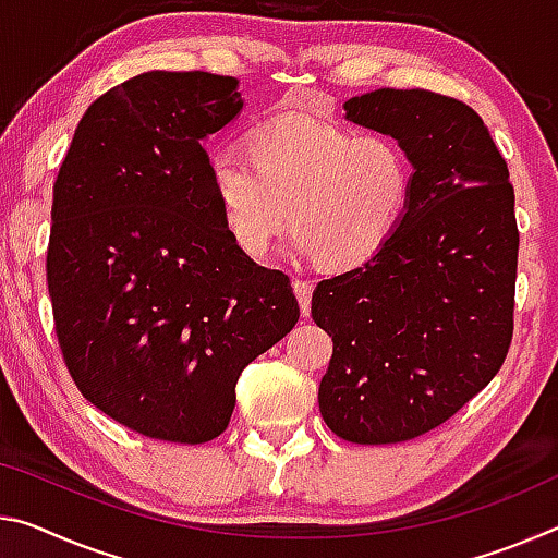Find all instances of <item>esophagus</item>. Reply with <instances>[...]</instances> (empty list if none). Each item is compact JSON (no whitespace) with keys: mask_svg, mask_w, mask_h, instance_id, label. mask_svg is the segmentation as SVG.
I'll return each mask as SVG.
<instances>
[{"mask_svg":"<svg viewBox=\"0 0 558 558\" xmlns=\"http://www.w3.org/2000/svg\"><path fill=\"white\" fill-rule=\"evenodd\" d=\"M293 290L298 295V303H300V313L303 317L311 315V298H313V280H305V278H293Z\"/></svg>","mask_w":558,"mask_h":558,"instance_id":"obj_1","label":"esophagus"}]
</instances>
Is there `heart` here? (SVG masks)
Returning <instances> with one entry per match:
<instances>
[{"instance_id":"obj_1","label":"heart","mask_w":558,"mask_h":558,"mask_svg":"<svg viewBox=\"0 0 558 558\" xmlns=\"http://www.w3.org/2000/svg\"><path fill=\"white\" fill-rule=\"evenodd\" d=\"M208 179L243 253L258 258L290 218L288 251L315 255L327 268H352L400 226L414 166L392 136L280 117L247 134V156L210 151Z\"/></svg>"}]
</instances>
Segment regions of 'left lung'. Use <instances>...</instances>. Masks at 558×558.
Returning <instances> with one entry per match:
<instances>
[{"label": "left lung", "mask_w": 558, "mask_h": 558, "mask_svg": "<svg viewBox=\"0 0 558 558\" xmlns=\"http://www.w3.org/2000/svg\"><path fill=\"white\" fill-rule=\"evenodd\" d=\"M344 119L412 158V198L360 268L317 282L313 320L332 338L317 402L355 445L439 427L499 373L514 330L519 231L509 168L470 106L424 88H377Z\"/></svg>", "instance_id": "1"}]
</instances>
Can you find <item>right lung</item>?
Listing matches in <instances>:
<instances>
[{"label": "right lung", "instance_id": "1", "mask_svg": "<svg viewBox=\"0 0 558 558\" xmlns=\"http://www.w3.org/2000/svg\"><path fill=\"white\" fill-rule=\"evenodd\" d=\"M243 111L238 78L144 72L78 121L54 181L47 282L88 402L138 435L203 445L245 365L293 330L288 276L238 247L203 141Z\"/></svg>", "mask_w": 558, "mask_h": 558}]
</instances>
